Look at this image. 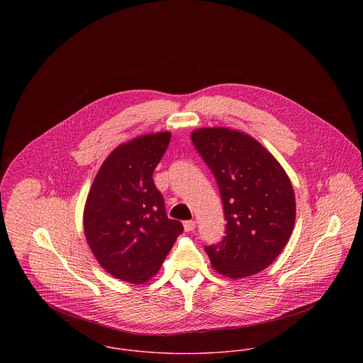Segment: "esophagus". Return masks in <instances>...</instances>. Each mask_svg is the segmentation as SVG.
Instances as JSON below:
<instances>
[{
    "label": "esophagus",
    "instance_id": "esophagus-1",
    "mask_svg": "<svg viewBox=\"0 0 363 363\" xmlns=\"http://www.w3.org/2000/svg\"><path fill=\"white\" fill-rule=\"evenodd\" d=\"M183 225H184L186 232H191V230L196 229V220H193V219L191 220H184Z\"/></svg>",
    "mask_w": 363,
    "mask_h": 363
}]
</instances>
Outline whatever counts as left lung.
Masks as SVG:
<instances>
[{"label":"left lung","instance_id":"left-lung-1","mask_svg":"<svg viewBox=\"0 0 363 363\" xmlns=\"http://www.w3.org/2000/svg\"><path fill=\"white\" fill-rule=\"evenodd\" d=\"M191 141L222 199L223 239L206 246L213 269L230 278L257 274L279 256L295 225V194L277 159L247 134L200 128Z\"/></svg>","mask_w":363,"mask_h":363}]
</instances>
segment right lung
I'll use <instances>...</instances> for the list:
<instances>
[{
	"instance_id": "obj_1",
	"label": "right lung",
	"mask_w": 363,
	"mask_h": 363,
	"mask_svg": "<svg viewBox=\"0 0 363 363\" xmlns=\"http://www.w3.org/2000/svg\"><path fill=\"white\" fill-rule=\"evenodd\" d=\"M170 133L138 137L117 147L99 169L84 211L88 245L104 269L121 281L151 279L183 232L169 219L152 174Z\"/></svg>"
}]
</instances>
